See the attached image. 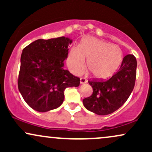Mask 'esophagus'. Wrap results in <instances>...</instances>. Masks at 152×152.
I'll list each match as a JSON object with an SVG mask.
<instances>
[{"label":"esophagus","instance_id":"34e87169","mask_svg":"<svg viewBox=\"0 0 152 152\" xmlns=\"http://www.w3.org/2000/svg\"><path fill=\"white\" fill-rule=\"evenodd\" d=\"M86 82H87V80L85 78H80V83H81V84H83V83H86Z\"/></svg>","mask_w":152,"mask_h":152}]
</instances>
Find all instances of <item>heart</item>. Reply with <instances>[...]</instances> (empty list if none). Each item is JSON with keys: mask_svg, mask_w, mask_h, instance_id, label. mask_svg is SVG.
<instances>
[{"mask_svg": "<svg viewBox=\"0 0 152 152\" xmlns=\"http://www.w3.org/2000/svg\"><path fill=\"white\" fill-rule=\"evenodd\" d=\"M94 78L106 79L112 76L121 65L123 54L119 47L95 38H84L78 47L69 51L67 64L73 74H82L86 67Z\"/></svg>", "mask_w": 152, "mask_h": 152, "instance_id": "b5f03b06", "label": "heart"}]
</instances>
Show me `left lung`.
Wrapping results in <instances>:
<instances>
[{
    "label": "left lung",
    "instance_id": "left-lung-1",
    "mask_svg": "<svg viewBox=\"0 0 152 152\" xmlns=\"http://www.w3.org/2000/svg\"><path fill=\"white\" fill-rule=\"evenodd\" d=\"M137 62L135 56L128 54L124 57L120 69L108 80L88 81L93 94L83 100L86 109L98 115L114 112L126 102L135 85Z\"/></svg>",
    "mask_w": 152,
    "mask_h": 152
}]
</instances>
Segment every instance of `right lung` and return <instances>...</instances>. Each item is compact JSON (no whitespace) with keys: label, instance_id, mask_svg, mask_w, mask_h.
I'll list each match as a JSON object with an SVG mask.
<instances>
[{"label":"right lung","instance_id":"obj_1","mask_svg":"<svg viewBox=\"0 0 152 152\" xmlns=\"http://www.w3.org/2000/svg\"><path fill=\"white\" fill-rule=\"evenodd\" d=\"M72 40L64 36L38 39L23 50L18 86L27 104L39 112L58 108L68 87H77L80 78L64 69L68 46Z\"/></svg>","mask_w":152,"mask_h":152}]
</instances>
